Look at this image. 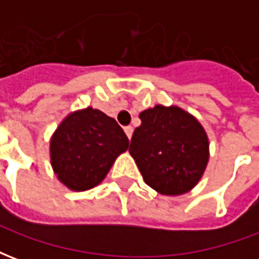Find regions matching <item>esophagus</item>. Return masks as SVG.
Wrapping results in <instances>:
<instances>
[{"mask_svg":"<svg viewBox=\"0 0 259 259\" xmlns=\"http://www.w3.org/2000/svg\"><path fill=\"white\" fill-rule=\"evenodd\" d=\"M124 133H126V136H127L129 139H132V135H133V127H132V126H126V127H124Z\"/></svg>","mask_w":259,"mask_h":259,"instance_id":"34e87169","label":"esophagus"}]
</instances>
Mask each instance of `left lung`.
Instances as JSON below:
<instances>
[{
	"instance_id": "left-lung-1",
	"label": "left lung",
	"mask_w": 259,
	"mask_h": 259,
	"mask_svg": "<svg viewBox=\"0 0 259 259\" xmlns=\"http://www.w3.org/2000/svg\"><path fill=\"white\" fill-rule=\"evenodd\" d=\"M129 152L143 179L163 195H180L198 182L209 158V143L197 119L179 107L155 105L139 115Z\"/></svg>"
}]
</instances>
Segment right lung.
<instances>
[{
  "mask_svg": "<svg viewBox=\"0 0 259 259\" xmlns=\"http://www.w3.org/2000/svg\"><path fill=\"white\" fill-rule=\"evenodd\" d=\"M129 148V139L113 118L85 108L69 113L50 143L51 165L57 178L73 191L100 185L115 159Z\"/></svg>",
  "mask_w": 259,
  "mask_h": 259,
  "instance_id": "add662e5",
  "label": "right lung"
}]
</instances>
